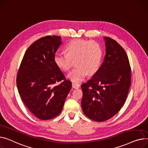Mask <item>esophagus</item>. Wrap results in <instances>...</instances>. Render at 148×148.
<instances>
[{
    "mask_svg": "<svg viewBox=\"0 0 148 148\" xmlns=\"http://www.w3.org/2000/svg\"><path fill=\"white\" fill-rule=\"evenodd\" d=\"M80 87V85L79 84H76L75 83H72V88L74 89H77Z\"/></svg>",
    "mask_w": 148,
    "mask_h": 148,
    "instance_id": "1",
    "label": "esophagus"
}]
</instances>
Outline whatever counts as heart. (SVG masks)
Wrapping results in <instances>:
<instances>
[{
  "mask_svg": "<svg viewBox=\"0 0 148 148\" xmlns=\"http://www.w3.org/2000/svg\"><path fill=\"white\" fill-rule=\"evenodd\" d=\"M65 50L67 54L57 53L54 56L56 66L65 72L69 71L75 61L77 66L69 73L67 77L75 84L82 81L88 75L97 72L102 58V49L99 43L94 40L75 39L68 42Z\"/></svg>",
  "mask_w": 148,
  "mask_h": 148,
  "instance_id": "obj_1",
  "label": "heart"
}]
</instances>
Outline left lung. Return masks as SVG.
I'll return each instance as SVG.
<instances>
[{
    "label": "left lung",
    "instance_id": "left-lung-1",
    "mask_svg": "<svg viewBox=\"0 0 148 148\" xmlns=\"http://www.w3.org/2000/svg\"><path fill=\"white\" fill-rule=\"evenodd\" d=\"M106 55L91 79L81 85V105L90 119L103 122L116 115L124 105L131 85V67L124 48L105 37Z\"/></svg>",
    "mask_w": 148,
    "mask_h": 148
}]
</instances>
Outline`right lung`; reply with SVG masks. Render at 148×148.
<instances>
[{"label":"right lung","mask_w":148,"mask_h":148,"mask_svg":"<svg viewBox=\"0 0 148 148\" xmlns=\"http://www.w3.org/2000/svg\"><path fill=\"white\" fill-rule=\"evenodd\" d=\"M62 42L60 36L54 35L38 39L26 50L17 73L16 85L22 101L41 120L60 114L72 88L71 82L54 63Z\"/></svg>","instance_id":"add662e5"}]
</instances>
